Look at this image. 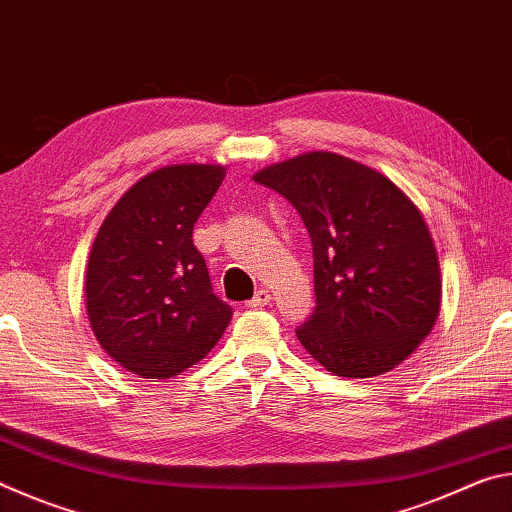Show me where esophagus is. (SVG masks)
Segmentation results:
<instances>
[{"label":"esophagus","instance_id":"obj_1","mask_svg":"<svg viewBox=\"0 0 512 512\" xmlns=\"http://www.w3.org/2000/svg\"><path fill=\"white\" fill-rule=\"evenodd\" d=\"M268 302H271V293H268L266 289H259L253 296V300H248V307L259 309V307H266Z\"/></svg>","mask_w":512,"mask_h":512}]
</instances>
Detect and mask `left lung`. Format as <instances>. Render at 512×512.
<instances>
[{
    "instance_id": "left-lung-1",
    "label": "left lung",
    "mask_w": 512,
    "mask_h": 512,
    "mask_svg": "<svg viewBox=\"0 0 512 512\" xmlns=\"http://www.w3.org/2000/svg\"><path fill=\"white\" fill-rule=\"evenodd\" d=\"M296 207L314 246L316 309L296 329L320 366L377 377L411 357L440 311L438 253L413 201L384 173L311 151L253 176Z\"/></svg>"
}]
</instances>
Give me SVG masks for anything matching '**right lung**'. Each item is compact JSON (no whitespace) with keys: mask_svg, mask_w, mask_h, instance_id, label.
Returning <instances> with one entry per match:
<instances>
[{"mask_svg":"<svg viewBox=\"0 0 512 512\" xmlns=\"http://www.w3.org/2000/svg\"><path fill=\"white\" fill-rule=\"evenodd\" d=\"M221 164L149 173L103 219L85 271L90 327L110 359L144 379L196 366L232 318L212 293L194 223L223 183Z\"/></svg>","mask_w":512,"mask_h":512,"instance_id":"1","label":"right lung"}]
</instances>
